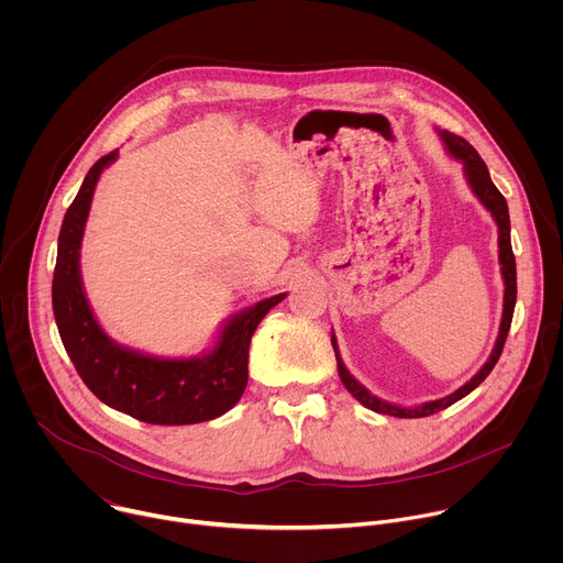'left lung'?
Returning <instances> with one entry per match:
<instances>
[{"label":"left lung","instance_id":"left-lung-1","mask_svg":"<svg viewBox=\"0 0 563 563\" xmlns=\"http://www.w3.org/2000/svg\"><path fill=\"white\" fill-rule=\"evenodd\" d=\"M441 140H443V146L445 151L459 159V163L463 165V176L472 189V194L481 200V205H484L497 227H499V265H501V278H504V313H501V325H499V336H497V343L490 352V358L486 361V365L481 367L465 385H461L456 391H452L450 396L445 398H437V400H428V404L423 406H417V408H400V406H391L387 404V400L374 396L369 389H365L345 367L341 354H339V345H336V336L332 332V347H334V354H336V363H339V376L343 380V385L347 387V391L358 400L361 406H365L367 410L372 412H378V415H387V417H398V419H421V417H430V415H437L445 408H450L452 404H456V400H461L463 396H467L474 387H478L481 383L486 380V376L493 372V367L497 365L501 352H504V343L508 339V332H510V323H512V311H515V302H517V265H515V254H512V245H510V213H508V205H506V198L499 194V189L495 187V183L490 180V174H488V167L484 159H481V155L476 153V148L463 140L461 135H454L450 131H439Z\"/></svg>","mask_w":563,"mask_h":563}]
</instances>
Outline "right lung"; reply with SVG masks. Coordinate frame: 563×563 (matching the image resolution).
I'll return each instance as SVG.
<instances>
[{"label":"right lung","mask_w":563,"mask_h":563,"mask_svg":"<svg viewBox=\"0 0 563 563\" xmlns=\"http://www.w3.org/2000/svg\"><path fill=\"white\" fill-rule=\"evenodd\" d=\"M118 148L89 169L66 209L53 272V313L77 374L109 408L153 426H191L229 412L247 387L250 343L265 313L287 294L263 298L229 316L202 356L163 358L115 343L93 316L79 274V247L102 172Z\"/></svg>","instance_id":"obj_1"}]
</instances>
